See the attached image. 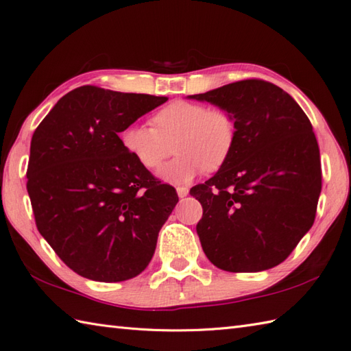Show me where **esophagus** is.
I'll list each match as a JSON object with an SVG mask.
<instances>
[{"label":"esophagus","mask_w":351,"mask_h":351,"mask_svg":"<svg viewBox=\"0 0 351 351\" xmlns=\"http://www.w3.org/2000/svg\"><path fill=\"white\" fill-rule=\"evenodd\" d=\"M177 193H178V197H180V198H184L189 193V189L186 188V186H178Z\"/></svg>","instance_id":"obj_1"}]
</instances>
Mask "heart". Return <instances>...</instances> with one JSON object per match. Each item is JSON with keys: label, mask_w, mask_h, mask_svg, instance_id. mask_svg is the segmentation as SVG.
<instances>
[{"label": "heart", "mask_w": 351, "mask_h": 351, "mask_svg": "<svg viewBox=\"0 0 351 351\" xmlns=\"http://www.w3.org/2000/svg\"><path fill=\"white\" fill-rule=\"evenodd\" d=\"M153 128L130 124L120 139L132 158L149 171H158L173 154L177 158L160 171L169 183H189L202 169H219L234 149V117L222 108L193 100H174L153 115Z\"/></svg>", "instance_id": "b5f03b06"}]
</instances>
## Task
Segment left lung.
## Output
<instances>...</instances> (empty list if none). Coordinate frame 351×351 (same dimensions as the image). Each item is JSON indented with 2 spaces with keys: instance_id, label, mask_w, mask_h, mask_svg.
<instances>
[{
  "instance_id": "8db88e82",
  "label": "left lung",
  "mask_w": 351,
  "mask_h": 351,
  "mask_svg": "<svg viewBox=\"0 0 351 351\" xmlns=\"http://www.w3.org/2000/svg\"><path fill=\"white\" fill-rule=\"evenodd\" d=\"M189 97L227 110L237 126L228 160L191 189L202 206V251L236 274L278 266L315 219L322 163L313 124L288 93L263 80Z\"/></svg>"
}]
</instances>
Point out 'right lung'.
I'll use <instances>...</instances> for the list:
<instances>
[{
	"label": "right lung",
	"mask_w": 351,
	"mask_h": 351,
	"mask_svg": "<svg viewBox=\"0 0 351 351\" xmlns=\"http://www.w3.org/2000/svg\"><path fill=\"white\" fill-rule=\"evenodd\" d=\"M167 100L84 85L34 130L27 191L37 230L77 275L120 282L149 266L178 197L124 150L119 134Z\"/></svg>",
	"instance_id": "add662e5"
}]
</instances>
